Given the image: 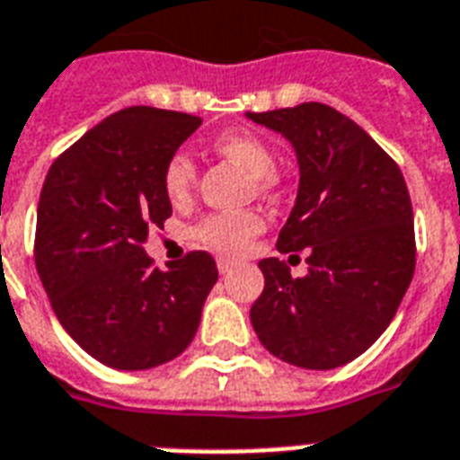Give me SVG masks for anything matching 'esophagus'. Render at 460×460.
<instances>
[{
  "instance_id": "esophagus-1",
  "label": "esophagus",
  "mask_w": 460,
  "mask_h": 460,
  "mask_svg": "<svg viewBox=\"0 0 460 460\" xmlns=\"http://www.w3.org/2000/svg\"><path fill=\"white\" fill-rule=\"evenodd\" d=\"M234 267H236V260H231V258H217V270H219V274L231 272Z\"/></svg>"
}]
</instances>
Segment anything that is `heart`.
I'll list each match as a JSON object with an SVG mask.
<instances>
[{
	"mask_svg": "<svg viewBox=\"0 0 460 460\" xmlns=\"http://www.w3.org/2000/svg\"><path fill=\"white\" fill-rule=\"evenodd\" d=\"M212 150L222 157L236 162L258 179L260 188H272L274 153L265 140L248 131H226L219 133L212 140ZM162 186L172 205H186L193 195L195 186V164L193 159L183 153H176L164 164L162 172ZM262 231V219L255 212H219V215L205 217L195 238L209 251L222 255H238L245 251V245Z\"/></svg>",
	"mask_w": 460,
	"mask_h": 460,
	"instance_id": "b5f03b06",
	"label": "heart"
}]
</instances>
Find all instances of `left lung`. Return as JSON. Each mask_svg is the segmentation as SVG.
<instances>
[{
    "instance_id": "obj_1",
    "label": "left lung",
    "mask_w": 460,
    "mask_h": 460,
    "mask_svg": "<svg viewBox=\"0 0 460 460\" xmlns=\"http://www.w3.org/2000/svg\"><path fill=\"white\" fill-rule=\"evenodd\" d=\"M245 117L281 133L298 159V195L279 252L307 248L294 279L260 260L265 288L251 307L260 343L284 363L334 370L377 341L415 272L413 208L403 173L367 133L322 102Z\"/></svg>"
}]
</instances>
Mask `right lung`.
I'll return each instance as SVG.
<instances>
[{
    "label": "right lung",
    "mask_w": 460,
    "mask_h": 460,
    "mask_svg": "<svg viewBox=\"0 0 460 460\" xmlns=\"http://www.w3.org/2000/svg\"><path fill=\"white\" fill-rule=\"evenodd\" d=\"M202 124L128 107L54 159L42 183L35 267L61 327L114 370H150L193 341L217 265L205 251L166 270L143 243L172 215L164 164Z\"/></svg>",
    "instance_id": "obj_1"
}]
</instances>
